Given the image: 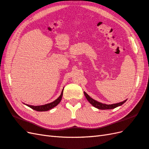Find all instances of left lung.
I'll return each instance as SVG.
<instances>
[{
  "instance_id": "obj_1",
  "label": "left lung",
  "mask_w": 149,
  "mask_h": 149,
  "mask_svg": "<svg viewBox=\"0 0 149 149\" xmlns=\"http://www.w3.org/2000/svg\"><path fill=\"white\" fill-rule=\"evenodd\" d=\"M84 95L86 96V99L88 100V101L91 103V104L94 106L96 108H97L98 109L100 110H107V109H113L114 108H116V107L122 105L123 103H125L126 102V100H124V101L120 102V103H114V104H111V105H107V104H104V103H102L98 101H96L94 99H93L92 98H91L87 93H86L85 91L84 92Z\"/></svg>"
}]
</instances>
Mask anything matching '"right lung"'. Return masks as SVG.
<instances>
[{"label": "right lung", "instance_id": "add662e5", "mask_svg": "<svg viewBox=\"0 0 149 149\" xmlns=\"http://www.w3.org/2000/svg\"><path fill=\"white\" fill-rule=\"evenodd\" d=\"M63 89L61 91V93L60 96L56 100H54V102L47 103V104L46 105H39V106H33V105H26L28 107H30L31 109H32L35 110H37V111L39 112H42V111H47V110H51L53 108H54V107H56L58 104H59V103L61 102V100L62 98V96H63Z\"/></svg>", "mask_w": 149, "mask_h": 149}]
</instances>
